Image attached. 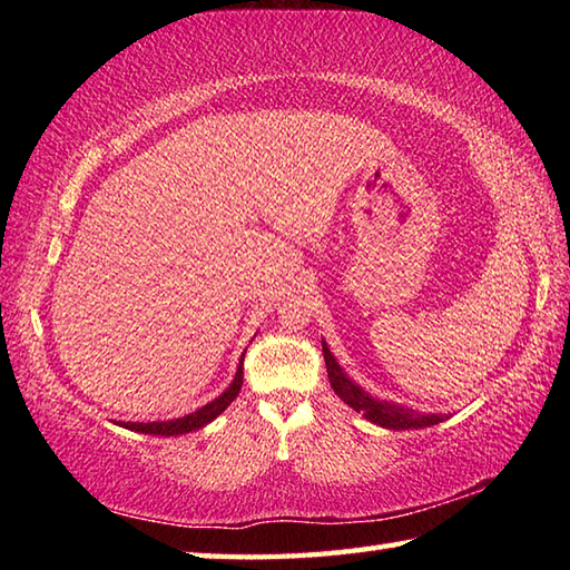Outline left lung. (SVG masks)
Here are the masks:
<instances>
[{
    "instance_id": "obj_1",
    "label": "left lung",
    "mask_w": 570,
    "mask_h": 570,
    "mask_svg": "<svg viewBox=\"0 0 570 570\" xmlns=\"http://www.w3.org/2000/svg\"><path fill=\"white\" fill-rule=\"evenodd\" d=\"M323 357H325V367H328V380H331L333 392L341 396L350 409H355L357 414H362L372 423H377L382 429H392V431L426 429L448 419L443 414H421V411L384 402V399L367 394L357 382L347 377L341 365H337V360L333 357L331 347L325 341H323Z\"/></svg>"
}]
</instances>
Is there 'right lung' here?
<instances>
[{"label":"right lung","instance_id":"right-lung-1","mask_svg":"<svg viewBox=\"0 0 570 570\" xmlns=\"http://www.w3.org/2000/svg\"><path fill=\"white\" fill-rule=\"evenodd\" d=\"M242 362H245V355H242L237 372H235V380L229 382L227 390L208 402L205 406H200L198 411H193V414H186L180 419H171V421H151V423H131V421H119V426H125L129 431H139V433H149V435H180V433H190V431H198L203 426H208L210 421H215L217 416L223 414V411L235 402L239 390H242Z\"/></svg>","mask_w":570,"mask_h":570}]
</instances>
